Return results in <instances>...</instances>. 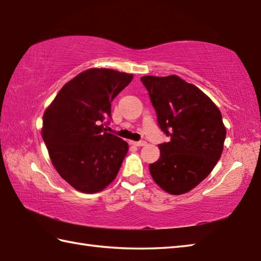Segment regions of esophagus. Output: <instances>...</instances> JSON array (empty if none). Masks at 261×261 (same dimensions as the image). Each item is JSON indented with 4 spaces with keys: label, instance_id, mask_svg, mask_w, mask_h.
<instances>
[{
    "label": "esophagus",
    "instance_id": "obj_1",
    "mask_svg": "<svg viewBox=\"0 0 261 261\" xmlns=\"http://www.w3.org/2000/svg\"><path fill=\"white\" fill-rule=\"evenodd\" d=\"M130 143L136 147H142V146H145L147 142L146 141H130Z\"/></svg>",
    "mask_w": 261,
    "mask_h": 261
}]
</instances>
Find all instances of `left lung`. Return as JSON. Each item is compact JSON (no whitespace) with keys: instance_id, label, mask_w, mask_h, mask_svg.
Wrapping results in <instances>:
<instances>
[{"instance_id":"1","label":"left lung","mask_w":261,"mask_h":261,"mask_svg":"<svg viewBox=\"0 0 261 261\" xmlns=\"http://www.w3.org/2000/svg\"><path fill=\"white\" fill-rule=\"evenodd\" d=\"M169 142L159 145L160 158L149 165L156 184L171 195L193 190L215 167L223 151L226 130L218 107L198 87L176 75L143 76Z\"/></svg>"}]
</instances>
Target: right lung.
Masks as SVG:
<instances>
[{
	"label": "right lung",
	"instance_id": "1",
	"mask_svg": "<svg viewBox=\"0 0 261 261\" xmlns=\"http://www.w3.org/2000/svg\"><path fill=\"white\" fill-rule=\"evenodd\" d=\"M134 75L91 68L63 86L43 113L42 139L58 174L82 193H97L118 175L129 146L105 130L111 102Z\"/></svg>",
	"mask_w": 261,
	"mask_h": 261
}]
</instances>
